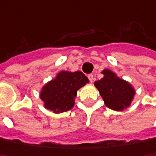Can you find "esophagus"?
I'll use <instances>...</instances> for the list:
<instances>
[{
  "mask_svg": "<svg viewBox=\"0 0 156 156\" xmlns=\"http://www.w3.org/2000/svg\"><path fill=\"white\" fill-rule=\"evenodd\" d=\"M88 79L90 80V83H93L94 81V76L93 74H89L88 75Z\"/></svg>",
  "mask_w": 156,
  "mask_h": 156,
  "instance_id": "obj_1",
  "label": "esophagus"
}]
</instances>
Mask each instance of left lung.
Returning <instances> with one entry per match:
<instances>
[{
  "instance_id": "1",
  "label": "left lung",
  "mask_w": 156,
  "mask_h": 156,
  "mask_svg": "<svg viewBox=\"0 0 156 156\" xmlns=\"http://www.w3.org/2000/svg\"><path fill=\"white\" fill-rule=\"evenodd\" d=\"M102 73L104 77L94 82V86L99 91L105 106L116 112L128 108L135 95L133 86L109 69H105Z\"/></svg>"
}]
</instances>
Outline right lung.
Here are the masks:
<instances>
[{"label":"right lung","mask_w":156,"mask_h":156,"mask_svg":"<svg viewBox=\"0 0 156 156\" xmlns=\"http://www.w3.org/2000/svg\"><path fill=\"white\" fill-rule=\"evenodd\" d=\"M89 83V79L80 71H61L41 89L40 98L44 108L61 114L71 110L75 104L77 91Z\"/></svg>","instance_id":"right-lung-1"}]
</instances>
